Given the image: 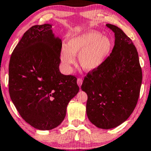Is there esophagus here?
I'll list each match as a JSON object with an SVG mask.
<instances>
[{
  "label": "esophagus",
  "instance_id": "34e87169",
  "mask_svg": "<svg viewBox=\"0 0 151 151\" xmlns=\"http://www.w3.org/2000/svg\"><path fill=\"white\" fill-rule=\"evenodd\" d=\"M77 83H78V86H80L82 85V80L81 79V78H78V80H77Z\"/></svg>",
  "mask_w": 151,
  "mask_h": 151
}]
</instances>
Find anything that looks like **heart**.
Returning a JSON list of instances; mask_svg holds the SVG:
<instances>
[{
	"label": "heart",
	"mask_w": 151,
	"mask_h": 151,
	"mask_svg": "<svg viewBox=\"0 0 151 151\" xmlns=\"http://www.w3.org/2000/svg\"><path fill=\"white\" fill-rule=\"evenodd\" d=\"M111 39L94 30H87L76 35L68 40L67 47H63L60 59L66 72L72 71L76 56L81 67L86 71L98 69L108 59L112 50Z\"/></svg>",
	"instance_id": "b5f03b06"
}]
</instances>
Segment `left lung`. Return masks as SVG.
<instances>
[{"label":"left lung","instance_id":"8db88e82","mask_svg":"<svg viewBox=\"0 0 151 151\" xmlns=\"http://www.w3.org/2000/svg\"><path fill=\"white\" fill-rule=\"evenodd\" d=\"M106 25L115 34L112 52L104 65L88 72L81 88L88 96L86 114L91 122L100 129H110L127 120L135 109L142 72L131 38L117 26Z\"/></svg>","mask_w":151,"mask_h":151}]
</instances>
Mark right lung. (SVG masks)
<instances>
[{
	"instance_id": "right-lung-1",
	"label": "right lung",
	"mask_w": 151,
	"mask_h": 151,
	"mask_svg": "<svg viewBox=\"0 0 151 151\" xmlns=\"http://www.w3.org/2000/svg\"><path fill=\"white\" fill-rule=\"evenodd\" d=\"M51 28L44 24L27 31L9 65L11 100L22 118L41 131L60 124L69 101L79 91L75 76L60 71L62 40Z\"/></svg>"
}]
</instances>
